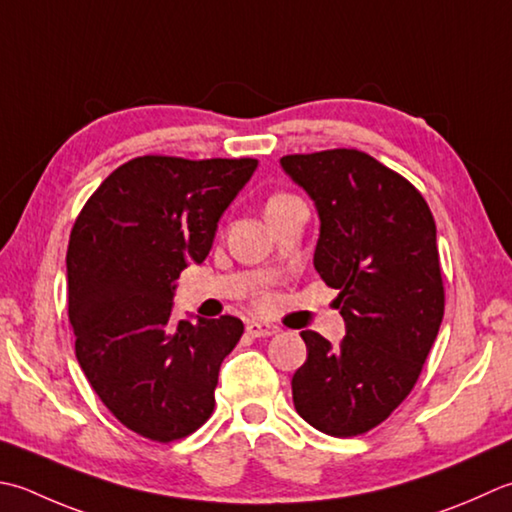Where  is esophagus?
<instances>
[{
	"mask_svg": "<svg viewBox=\"0 0 512 512\" xmlns=\"http://www.w3.org/2000/svg\"><path fill=\"white\" fill-rule=\"evenodd\" d=\"M246 333L250 337H270V335L279 333V328L273 324H266V322H255L253 319V322L246 324Z\"/></svg>",
	"mask_w": 512,
	"mask_h": 512,
	"instance_id": "34e87169",
	"label": "esophagus"
}]
</instances>
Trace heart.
<instances>
[{"label": "heart", "instance_id": "obj_1", "mask_svg": "<svg viewBox=\"0 0 512 512\" xmlns=\"http://www.w3.org/2000/svg\"><path fill=\"white\" fill-rule=\"evenodd\" d=\"M273 199H277V197H273Z\"/></svg>", "mask_w": 512, "mask_h": 512}]
</instances>
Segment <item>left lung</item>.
Instances as JSON below:
<instances>
[{
    "instance_id": "8db88e82",
    "label": "left lung",
    "mask_w": 512,
    "mask_h": 512,
    "mask_svg": "<svg viewBox=\"0 0 512 512\" xmlns=\"http://www.w3.org/2000/svg\"><path fill=\"white\" fill-rule=\"evenodd\" d=\"M315 202L313 264L344 317L333 346L302 330L308 357L293 375V402L333 437L382 424L413 390L444 317L437 228L426 199L362 150L335 148L279 159Z\"/></svg>"
}]
</instances>
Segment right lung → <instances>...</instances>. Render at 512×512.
I'll return each mask as SVG.
<instances>
[{
	"mask_svg": "<svg viewBox=\"0 0 512 512\" xmlns=\"http://www.w3.org/2000/svg\"><path fill=\"white\" fill-rule=\"evenodd\" d=\"M257 159L144 155L110 173L79 213L66 253L75 355L133 433L173 442L215 408L219 366L242 319H170L179 273L202 264Z\"/></svg>",
	"mask_w": 512,
	"mask_h": 512,
	"instance_id": "add662e5",
	"label": "right lung"
}]
</instances>
